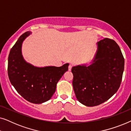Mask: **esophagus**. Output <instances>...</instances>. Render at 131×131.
<instances>
[{"label":"esophagus","mask_w":131,"mask_h":131,"mask_svg":"<svg viewBox=\"0 0 131 131\" xmlns=\"http://www.w3.org/2000/svg\"><path fill=\"white\" fill-rule=\"evenodd\" d=\"M73 66L71 65V64H70L69 66V70H71V68H72Z\"/></svg>","instance_id":"obj_1"}]
</instances>
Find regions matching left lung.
<instances>
[{
	"label": "left lung",
	"mask_w": 131,
	"mask_h": 131,
	"mask_svg": "<svg viewBox=\"0 0 131 131\" xmlns=\"http://www.w3.org/2000/svg\"><path fill=\"white\" fill-rule=\"evenodd\" d=\"M90 65L73 67V86L76 98L88 107L100 105L117 92L121 85L125 60L115 41L105 38L96 43Z\"/></svg>",
	"instance_id": "left-lung-1"
}]
</instances>
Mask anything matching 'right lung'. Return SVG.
<instances>
[{
  "mask_svg": "<svg viewBox=\"0 0 131 131\" xmlns=\"http://www.w3.org/2000/svg\"><path fill=\"white\" fill-rule=\"evenodd\" d=\"M31 32L23 34L10 49L8 57V73L10 83L25 100L34 104H41L51 99L57 84L69 64L61 67H36L24 60L22 44Z\"/></svg>",
  "mask_w": 131,
  "mask_h": 131,
  "instance_id": "add662e5",
  "label": "right lung"
}]
</instances>
